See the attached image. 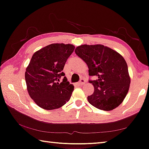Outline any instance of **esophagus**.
<instances>
[{
	"label": "esophagus",
	"mask_w": 149,
	"mask_h": 149,
	"mask_svg": "<svg viewBox=\"0 0 149 149\" xmlns=\"http://www.w3.org/2000/svg\"><path fill=\"white\" fill-rule=\"evenodd\" d=\"M85 79H80V81H79V85H83L85 83Z\"/></svg>",
	"instance_id": "obj_1"
}]
</instances>
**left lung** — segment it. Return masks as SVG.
Returning a JSON list of instances; mask_svg holds the SVG:
<instances>
[{
  "label": "left lung",
  "mask_w": 149,
  "mask_h": 149,
  "mask_svg": "<svg viewBox=\"0 0 149 149\" xmlns=\"http://www.w3.org/2000/svg\"><path fill=\"white\" fill-rule=\"evenodd\" d=\"M74 52L87 64L89 76L97 78L89 81L94 91L87 97L89 102L97 109L107 111L119 107L127 95L130 84L127 65L123 57L102 45H82Z\"/></svg>",
  "instance_id": "1"
}]
</instances>
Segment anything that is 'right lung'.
I'll list each match as a JSON object with an SVG mask.
<instances>
[{
    "label": "right lung",
    "mask_w": 149,
    "mask_h": 149,
    "mask_svg": "<svg viewBox=\"0 0 149 149\" xmlns=\"http://www.w3.org/2000/svg\"><path fill=\"white\" fill-rule=\"evenodd\" d=\"M74 49L71 44L54 43L33 54L25 79L30 97L39 107L49 111L59 109L70 100L74 86L62 70Z\"/></svg>",
    "instance_id": "obj_1"
}]
</instances>
